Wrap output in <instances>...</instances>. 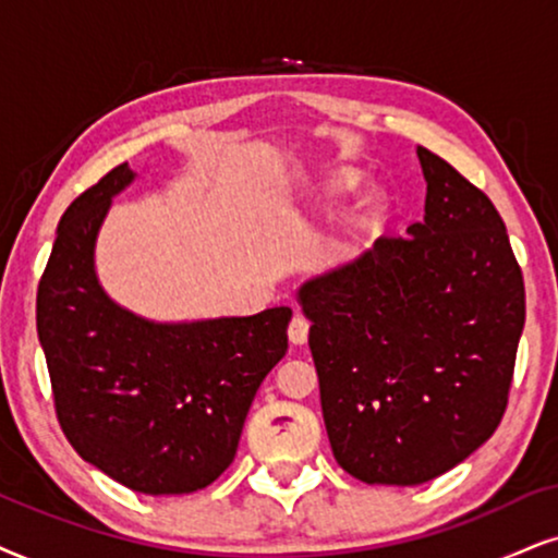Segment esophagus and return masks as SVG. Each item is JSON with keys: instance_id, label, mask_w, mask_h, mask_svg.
Returning a JSON list of instances; mask_svg holds the SVG:
<instances>
[{"instance_id": "34e87169", "label": "esophagus", "mask_w": 558, "mask_h": 558, "mask_svg": "<svg viewBox=\"0 0 558 558\" xmlns=\"http://www.w3.org/2000/svg\"><path fill=\"white\" fill-rule=\"evenodd\" d=\"M288 337H291L293 344H306L308 340V319L303 314H295L291 319V327H288Z\"/></svg>"}]
</instances>
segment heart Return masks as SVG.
I'll return each mask as SVG.
<instances>
[{"label":"heart","instance_id":"obj_1","mask_svg":"<svg viewBox=\"0 0 558 558\" xmlns=\"http://www.w3.org/2000/svg\"><path fill=\"white\" fill-rule=\"evenodd\" d=\"M355 182H357L355 174L340 172V174H335V178L329 180L327 190H329V195H342V193H348L350 187H355Z\"/></svg>","mask_w":558,"mask_h":558}]
</instances>
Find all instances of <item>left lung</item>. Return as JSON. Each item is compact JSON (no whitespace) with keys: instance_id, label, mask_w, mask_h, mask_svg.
Instances as JSON below:
<instances>
[{"instance_id":"8db88e82","label":"left lung","mask_w":558,"mask_h":558,"mask_svg":"<svg viewBox=\"0 0 558 558\" xmlns=\"http://www.w3.org/2000/svg\"><path fill=\"white\" fill-rule=\"evenodd\" d=\"M425 216L295 291L312 322L337 463L365 484L414 486L484 446L502 420L525 286L497 208L417 146Z\"/></svg>"}]
</instances>
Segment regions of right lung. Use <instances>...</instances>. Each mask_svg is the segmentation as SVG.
Segmentation results:
<instances>
[{"mask_svg":"<svg viewBox=\"0 0 558 558\" xmlns=\"http://www.w3.org/2000/svg\"><path fill=\"white\" fill-rule=\"evenodd\" d=\"M129 165L82 193L38 286V340L56 414L84 461L141 495H190L234 461L252 399L288 350V306L154 322L112 301L95 246Z\"/></svg>","mask_w":558,"mask_h":558,"instance_id":"1","label":"right lung"}]
</instances>
